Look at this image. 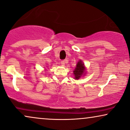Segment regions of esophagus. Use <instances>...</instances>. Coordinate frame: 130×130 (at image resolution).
<instances>
[{
    "mask_svg": "<svg viewBox=\"0 0 130 130\" xmlns=\"http://www.w3.org/2000/svg\"><path fill=\"white\" fill-rule=\"evenodd\" d=\"M60 64H61L62 66H64V65H65V60H62V61L60 62Z\"/></svg>",
    "mask_w": 130,
    "mask_h": 130,
    "instance_id": "esophagus-1",
    "label": "esophagus"
}]
</instances>
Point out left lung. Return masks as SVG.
Segmentation results:
<instances>
[{
    "instance_id": "obj_1",
    "label": "left lung",
    "mask_w": 130,
    "mask_h": 130,
    "mask_svg": "<svg viewBox=\"0 0 130 130\" xmlns=\"http://www.w3.org/2000/svg\"><path fill=\"white\" fill-rule=\"evenodd\" d=\"M85 71V68H84V63L82 61H79L77 64V67L74 71V74L75 75V78L76 79H79L81 77Z\"/></svg>"
}]
</instances>
